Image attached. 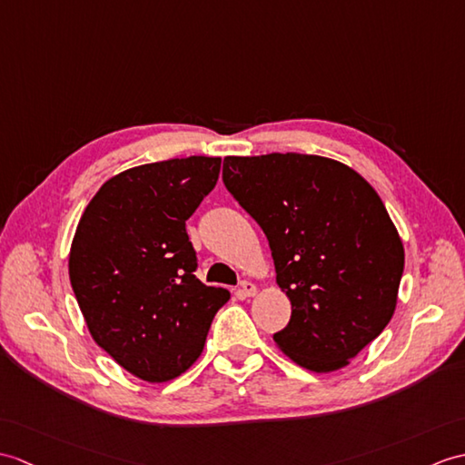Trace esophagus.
<instances>
[{"label":"esophagus","mask_w":465,"mask_h":465,"mask_svg":"<svg viewBox=\"0 0 465 465\" xmlns=\"http://www.w3.org/2000/svg\"><path fill=\"white\" fill-rule=\"evenodd\" d=\"M242 289H240V293L243 295V297H253L255 295V285L252 283V282H242V285H240Z\"/></svg>","instance_id":"1"}]
</instances>
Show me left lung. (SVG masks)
<instances>
[{"mask_svg":"<svg viewBox=\"0 0 465 465\" xmlns=\"http://www.w3.org/2000/svg\"><path fill=\"white\" fill-rule=\"evenodd\" d=\"M222 178L263 230L291 301L277 347L309 371L341 369L396 307L404 247L381 196L341 162L297 153L225 156Z\"/></svg>","mask_w":465,"mask_h":465,"instance_id":"left-lung-1","label":"left lung"}]
</instances>
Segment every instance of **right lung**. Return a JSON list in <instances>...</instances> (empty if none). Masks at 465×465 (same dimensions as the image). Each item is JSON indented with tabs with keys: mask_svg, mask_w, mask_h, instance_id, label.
<instances>
[{
	"mask_svg": "<svg viewBox=\"0 0 465 465\" xmlns=\"http://www.w3.org/2000/svg\"><path fill=\"white\" fill-rule=\"evenodd\" d=\"M222 158L190 156L123 172L94 193L71 245L69 277L93 339L148 382L188 371L230 299L193 275L186 220L213 190Z\"/></svg>",
	"mask_w": 465,
	"mask_h": 465,
	"instance_id": "obj_1",
	"label": "right lung"
}]
</instances>
